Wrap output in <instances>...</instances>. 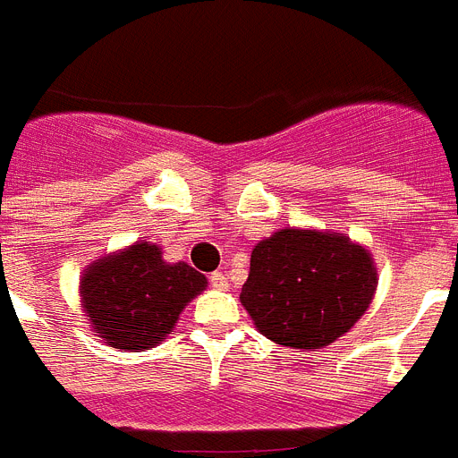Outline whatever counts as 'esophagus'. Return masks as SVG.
I'll list each match as a JSON object with an SVG mask.
<instances>
[{
	"instance_id": "1",
	"label": "esophagus",
	"mask_w": 458,
	"mask_h": 458,
	"mask_svg": "<svg viewBox=\"0 0 458 458\" xmlns=\"http://www.w3.org/2000/svg\"><path fill=\"white\" fill-rule=\"evenodd\" d=\"M209 284L214 289H228V277H225V275L218 273V270H216V273L209 275Z\"/></svg>"
}]
</instances>
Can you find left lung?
<instances>
[{
	"label": "left lung",
	"instance_id": "8db88e82",
	"mask_svg": "<svg viewBox=\"0 0 458 458\" xmlns=\"http://www.w3.org/2000/svg\"><path fill=\"white\" fill-rule=\"evenodd\" d=\"M374 289L367 249L338 233L289 228L256 244L240 301L275 344L322 348L362 318Z\"/></svg>",
	"mask_w": 458,
	"mask_h": 458
}]
</instances>
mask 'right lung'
Listing matches in <instances>:
<instances>
[{"mask_svg": "<svg viewBox=\"0 0 458 458\" xmlns=\"http://www.w3.org/2000/svg\"><path fill=\"white\" fill-rule=\"evenodd\" d=\"M207 277L188 263H165L157 244L139 242L100 259L81 277V303L94 332L122 351H148L174 329Z\"/></svg>", "mask_w": 458, "mask_h": 458, "instance_id": "right-lung-1", "label": "right lung"}]
</instances>
